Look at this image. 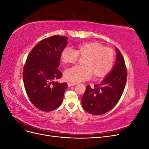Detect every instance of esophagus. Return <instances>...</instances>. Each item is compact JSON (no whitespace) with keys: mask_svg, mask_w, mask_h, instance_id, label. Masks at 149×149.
<instances>
[{"mask_svg":"<svg viewBox=\"0 0 149 149\" xmlns=\"http://www.w3.org/2000/svg\"><path fill=\"white\" fill-rule=\"evenodd\" d=\"M76 84H72V83H68V87H71L73 86H75Z\"/></svg>","mask_w":149,"mask_h":149,"instance_id":"obj_1","label":"esophagus"}]
</instances>
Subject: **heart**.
<instances>
[{"label":"heart","mask_w":149,"mask_h":149,"mask_svg":"<svg viewBox=\"0 0 149 149\" xmlns=\"http://www.w3.org/2000/svg\"><path fill=\"white\" fill-rule=\"evenodd\" d=\"M78 56L84 58L83 66H75L64 73L66 81L76 83L88 80L91 77L96 79L104 77L109 73L114 62L113 49L105 47L97 42L79 44L74 49L66 48L60 54V60L65 64H74Z\"/></svg>","instance_id":"b5f03b06"}]
</instances>
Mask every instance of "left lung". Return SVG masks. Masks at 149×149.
Instances as JSON below:
<instances>
[{"label":"left lung","instance_id":"left-lung-1","mask_svg":"<svg viewBox=\"0 0 149 149\" xmlns=\"http://www.w3.org/2000/svg\"><path fill=\"white\" fill-rule=\"evenodd\" d=\"M115 66L102 82L93 88L87 86L81 98L83 109L93 115H101L112 109L123 93L127 81V68L120 52L116 48Z\"/></svg>","mask_w":149,"mask_h":149}]
</instances>
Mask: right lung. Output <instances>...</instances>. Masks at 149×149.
Instances as JSON below:
<instances>
[{
    "mask_svg": "<svg viewBox=\"0 0 149 149\" xmlns=\"http://www.w3.org/2000/svg\"><path fill=\"white\" fill-rule=\"evenodd\" d=\"M67 39L63 36L54 35L42 40L31 49L24 66L26 94L33 104L43 111L56 109L63 100L67 83L55 81L62 76L58 67Z\"/></svg>",
    "mask_w": 149,
    "mask_h": 149,
    "instance_id": "1",
    "label": "right lung"
}]
</instances>
